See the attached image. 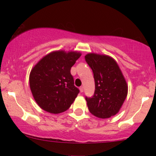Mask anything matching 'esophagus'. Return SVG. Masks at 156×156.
Listing matches in <instances>:
<instances>
[{"mask_svg": "<svg viewBox=\"0 0 156 156\" xmlns=\"http://www.w3.org/2000/svg\"><path fill=\"white\" fill-rule=\"evenodd\" d=\"M79 89H80V92H83V87H80V88H79Z\"/></svg>", "mask_w": 156, "mask_h": 156, "instance_id": "obj_1", "label": "esophagus"}]
</instances>
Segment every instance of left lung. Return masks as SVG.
I'll list each match as a JSON object with an SVG mask.
<instances>
[{"label":"left lung","instance_id":"obj_1","mask_svg":"<svg viewBox=\"0 0 156 156\" xmlns=\"http://www.w3.org/2000/svg\"><path fill=\"white\" fill-rule=\"evenodd\" d=\"M85 59L94 74L95 90L86 101L89 112L95 117L106 119L117 114L128 94V84L120 68L112 57L90 53Z\"/></svg>","mask_w":156,"mask_h":156}]
</instances>
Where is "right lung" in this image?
Returning <instances> with one entry per match:
<instances>
[{
	"label": "right lung",
	"instance_id": "right-lung-1",
	"mask_svg": "<svg viewBox=\"0 0 156 156\" xmlns=\"http://www.w3.org/2000/svg\"><path fill=\"white\" fill-rule=\"evenodd\" d=\"M80 55L78 51H53L32 68L30 89L41 108L56 114L70 107L79 93V89L74 86L70 69Z\"/></svg>",
	"mask_w": 156,
	"mask_h": 156
}]
</instances>
